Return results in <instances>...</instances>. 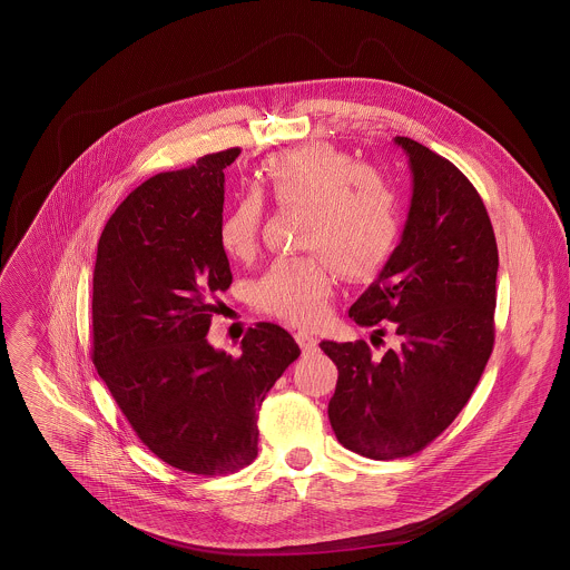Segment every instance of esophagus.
I'll use <instances>...</instances> for the list:
<instances>
[{"mask_svg": "<svg viewBox=\"0 0 570 570\" xmlns=\"http://www.w3.org/2000/svg\"><path fill=\"white\" fill-rule=\"evenodd\" d=\"M295 341L299 343L302 352H315L316 350V338L311 332H304V330L295 332Z\"/></svg>", "mask_w": 570, "mask_h": 570, "instance_id": "34e87169", "label": "esophagus"}]
</instances>
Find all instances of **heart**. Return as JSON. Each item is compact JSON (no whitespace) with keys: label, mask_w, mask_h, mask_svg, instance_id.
Listing matches in <instances>:
<instances>
[{"label":"heart","mask_w":570,"mask_h":570,"mask_svg":"<svg viewBox=\"0 0 570 570\" xmlns=\"http://www.w3.org/2000/svg\"><path fill=\"white\" fill-rule=\"evenodd\" d=\"M262 190L279 207L304 209L299 245L311 254L273 259L252 288L266 315L315 323L332 291L330 264L347 279L370 277L393 254L400 209L391 184L372 166L332 144L316 141L264 164ZM262 203L240 196L218 220V245L232 257L255 249Z\"/></svg>","instance_id":"1"}]
</instances>
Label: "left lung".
I'll list each match as a JSON object with an SVG mask.
<instances>
[{"label": "left lung", "mask_w": 570, "mask_h": 570, "mask_svg": "<svg viewBox=\"0 0 570 570\" xmlns=\"http://www.w3.org/2000/svg\"><path fill=\"white\" fill-rule=\"evenodd\" d=\"M413 196L400 245L350 316L400 336L376 358L365 341H321L338 380L327 404L336 440L389 461L420 452L468 404L494 347L499 249L468 177L411 137ZM380 336L384 327L376 330Z\"/></svg>", "instance_id": "8db88e82"}]
</instances>
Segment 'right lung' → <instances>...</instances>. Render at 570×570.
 Here are the masks:
<instances>
[{
  "label": "right lung",
  "instance_id": "add662e5",
  "mask_svg": "<svg viewBox=\"0 0 570 570\" xmlns=\"http://www.w3.org/2000/svg\"><path fill=\"white\" fill-rule=\"evenodd\" d=\"M238 155H205L130 191L102 229L94 268L100 379L150 452L203 476L254 461L262 400L299 356L275 323L252 327L236 358L207 343L216 295L232 284L218 220L223 170Z\"/></svg>",
  "mask_w": 570,
  "mask_h": 570
}]
</instances>
